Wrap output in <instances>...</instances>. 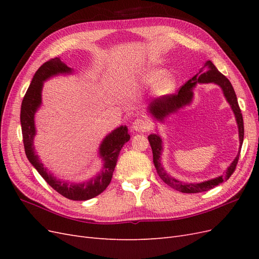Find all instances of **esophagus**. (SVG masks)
Instances as JSON below:
<instances>
[{"instance_id": "obj_1", "label": "esophagus", "mask_w": 259, "mask_h": 259, "mask_svg": "<svg viewBox=\"0 0 259 259\" xmlns=\"http://www.w3.org/2000/svg\"><path fill=\"white\" fill-rule=\"evenodd\" d=\"M150 128V123L146 117H139L133 122V130L136 132H146Z\"/></svg>"}]
</instances>
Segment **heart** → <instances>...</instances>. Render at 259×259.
I'll return each mask as SVG.
<instances>
[{
	"mask_svg": "<svg viewBox=\"0 0 259 259\" xmlns=\"http://www.w3.org/2000/svg\"><path fill=\"white\" fill-rule=\"evenodd\" d=\"M137 83L142 86H153V92L158 96L173 95L177 89V77L166 72L165 69L152 68L146 70L137 77Z\"/></svg>",
	"mask_w": 259,
	"mask_h": 259,
	"instance_id": "1",
	"label": "heart"
}]
</instances>
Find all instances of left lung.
I'll return each mask as SVG.
<instances>
[{
    "label": "left lung",
    "mask_w": 259,
    "mask_h": 259,
    "mask_svg": "<svg viewBox=\"0 0 259 259\" xmlns=\"http://www.w3.org/2000/svg\"><path fill=\"white\" fill-rule=\"evenodd\" d=\"M206 83H214L222 89L226 100L228 101V104L230 105L232 111L234 113V116H236L238 128H239V142H240L239 151L236 159L232 161L230 166L227 168L225 176H218L216 178L205 180V182L197 183V184H192V183L187 184L184 182H180V180L174 178L173 176H170L162 166L161 155L163 151V144L159 134H151L148 136V140L149 143H150L152 153H153L154 166L156 168V171H158L160 178L166 185L173 188V189L184 193H198V192L207 191L211 189V188L222 184L224 180L229 179L234 169H236L238 160H239V155L241 152L242 144H243V137H244V125H243V117H242V113L238 104L236 92H234L230 81L227 79L223 73L218 71L213 62L210 60H207L204 64V66L200 69V71L193 77H191L189 81L186 82L182 88H180L177 94H175V95L162 96V97L156 98L149 104L147 109L148 113L150 114L155 121L164 122V119H165V117H167L170 114L176 113L179 109H183L184 107L190 105L192 103L193 95H194L193 89L197 86V84H206Z\"/></svg>",
    "instance_id": "left-lung-1"
}]
</instances>
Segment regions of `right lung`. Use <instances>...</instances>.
<instances>
[{
  "label": "right lung",
  "mask_w": 259,
  "mask_h": 259,
  "mask_svg": "<svg viewBox=\"0 0 259 259\" xmlns=\"http://www.w3.org/2000/svg\"><path fill=\"white\" fill-rule=\"evenodd\" d=\"M73 70L56 57L44 64L37 69L30 83L29 89L22 99L20 110V123L22 131L23 146L29 162L38 171L54 190H56L65 198L73 201H85L97 197L103 192L111 182L113 171L116 165L117 156L125 143L130 140L127 127L121 125L113 130L104 138L99 146V156L103 160V167L96 176L85 180L83 183H69L67 180L57 179L52 173L48 171L38 155L35 153L33 140L36 135L34 115L42 105V90L43 84L52 76L59 74H71Z\"/></svg>",
  "instance_id": "right-lung-1"
}]
</instances>
